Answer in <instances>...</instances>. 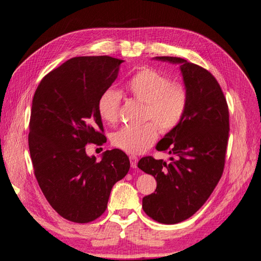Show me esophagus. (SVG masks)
Listing matches in <instances>:
<instances>
[{
  "instance_id": "34e87169",
  "label": "esophagus",
  "mask_w": 261,
  "mask_h": 261,
  "mask_svg": "<svg viewBox=\"0 0 261 261\" xmlns=\"http://www.w3.org/2000/svg\"><path fill=\"white\" fill-rule=\"evenodd\" d=\"M130 164H131V168H133V169L137 168L138 158L136 155H130Z\"/></svg>"
}]
</instances>
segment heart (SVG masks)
Segmentation results:
<instances>
[{"label": "heart", "instance_id": "b5f03b06", "mask_svg": "<svg viewBox=\"0 0 261 261\" xmlns=\"http://www.w3.org/2000/svg\"><path fill=\"white\" fill-rule=\"evenodd\" d=\"M131 96L145 103L144 118L152 120L140 126H123L112 136V144L130 154H140L155 142L159 128L170 132L181 123L189 105L185 86L172 80L155 69L144 67L128 83ZM122 96L115 88L105 90L98 100V111L103 121L117 122Z\"/></svg>", "mask_w": 261, "mask_h": 261}]
</instances>
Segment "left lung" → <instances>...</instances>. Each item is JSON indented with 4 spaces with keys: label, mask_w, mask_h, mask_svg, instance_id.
Wrapping results in <instances>:
<instances>
[{
    "label": "left lung",
    "mask_w": 261,
    "mask_h": 261,
    "mask_svg": "<svg viewBox=\"0 0 261 261\" xmlns=\"http://www.w3.org/2000/svg\"><path fill=\"white\" fill-rule=\"evenodd\" d=\"M156 61L178 64L189 105L175 129L156 144L171 162L144 156L138 168L154 176L156 190L144 196L142 208L162 224H177L190 218L204 205L222 177L229 135L226 98L212 73L179 57L161 56Z\"/></svg>",
    "instance_id": "obj_1"
}]
</instances>
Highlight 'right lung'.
Returning <instances> with one entry per match:
<instances>
[{"instance_id": "right-lung-1", "label": "right lung", "mask_w": 261, "mask_h": 261, "mask_svg": "<svg viewBox=\"0 0 261 261\" xmlns=\"http://www.w3.org/2000/svg\"><path fill=\"white\" fill-rule=\"evenodd\" d=\"M122 59L73 57L46 75L32 101L29 146L34 174L59 215L85 224L105 213L112 186L130 169L128 155L107 150L88 156L86 144L102 145L98 100L118 77Z\"/></svg>"}]
</instances>
